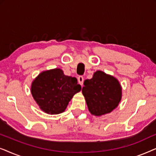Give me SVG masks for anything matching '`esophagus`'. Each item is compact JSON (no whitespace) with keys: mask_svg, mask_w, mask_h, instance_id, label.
I'll list each match as a JSON object with an SVG mask.
<instances>
[{"mask_svg":"<svg viewBox=\"0 0 156 156\" xmlns=\"http://www.w3.org/2000/svg\"><path fill=\"white\" fill-rule=\"evenodd\" d=\"M78 82H79V84L81 85L83 84V83H84V77H83V76H78Z\"/></svg>","mask_w":156,"mask_h":156,"instance_id":"obj_1","label":"esophagus"}]
</instances>
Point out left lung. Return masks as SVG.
<instances>
[{"label":"left lung","instance_id":"8db88e82","mask_svg":"<svg viewBox=\"0 0 156 156\" xmlns=\"http://www.w3.org/2000/svg\"><path fill=\"white\" fill-rule=\"evenodd\" d=\"M82 87L89 111L95 116L108 114L118 106L121 99V87L114 76L101 71L86 80Z\"/></svg>","mask_w":156,"mask_h":156}]
</instances>
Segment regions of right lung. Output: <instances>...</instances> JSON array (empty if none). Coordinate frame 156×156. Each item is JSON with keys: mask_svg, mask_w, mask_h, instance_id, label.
Here are the masks:
<instances>
[{"mask_svg": "<svg viewBox=\"0 0 156 156\" xmlns=\"http://www.w3.org/2000/svg\"><path fill=\"white\" fill-rule=\"evenodd\" d=\"M75 77L66 76L60 69L42 72L33 81L32 95L40 108L50 114H58L66 109L76 93L81 90Z\"/></svg>", "mask_w": 156, "mask_h": 156, "instance_id": "1", "label": "right lung"}]
</instances>
